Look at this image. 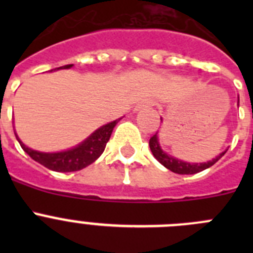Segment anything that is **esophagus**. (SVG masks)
<instances>
[{
	"label": "esophagus",
	"mask_w": 253,
	"mask_h": 253,
	"mask_svg": "<svg viewBox=\"0 0 253 253\" xmlns=\"http://www.w3.org/2000/svg\"><path fill=\"white\" fill-rule=\"evenodd\" d=\"M151 106H153V102L148 101V100H144V101L138 102L137 106L134 107V111H139L140 109H144V107H151Z\"/></svg>",
	"instance_id": "34e87169"
}]
</instances>
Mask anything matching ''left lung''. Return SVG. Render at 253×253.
<instances>
[{"instance_id": "left-lung-1", "label": "left lung", "mask_w": 253, "mask_h": 253, "mask_svg": "<svg viewBox=\"0 0 253 253\" xmlns=\"http://www.w3.org/2000/svg\"><path fill=\"white\" fill-rule=\"evenodd\" d=\"M237 104L240 105V97H238V102ZM149 148H151L152 154L154 156V158L163 165V166L169 169V171L175 172V173H178V175H194V173H198V172H202L204 169H209L220 158L223 157L225 154V152L228 149H225L224 152L216 156L215 158H213L211 161H208V162H203V163H190V162H185V161L177 160V158L172 157L169 154H167L166 152L163 151L160 146V140H158V133H156L153 137L149 139Z\"/></svg>"}]
</instances>
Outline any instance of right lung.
Instances as JSON below:
<instances>
[{"label": "right lung", "mask_w": 253, "mask_h": 253, "mask_svg": "<svg viewBox=\"0 0 253 253\" xmlns=\"http://www.w3.org/2000/svg\"><path fill=\"white\" fill-rule=\"evenodd\" d=\"M71 67H73V64H67V66L59 67V68L55 69H68ZM120 119L107 123V124L100 126L99 129H96L90 137H87L78 146L73 147L71 149H67V151L54 152V153H45V152H39L29 148L20 140L16 133H15V135H16V139L19 140L21 148L33 160L39 162L40 165H43L46 169L57 172L80 171V169H84L88 165L95 162L101 156L105 147H106V143L110 139L114 126L118 124Z\"/></svg>", "instance_id": "right-lung-1"}]
</instances>
